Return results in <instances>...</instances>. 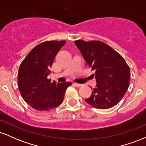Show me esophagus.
Segmentation results:
<instances>
[{"label": "esophagus", "instance_id": "obj_1", "mask_svg": "<svg viewBox=\"0 0 146 146\" xmlns=\"http://www.w3.org/2000/svg\"><path fill=\"white\" fill-rule=\"evenodd\" d=\"M74 84L75 85V86H78V87H80V86H82V84H78V83H76V82H75Z\"/></svg>", "mask_w": 146, "mask_h": 146}]
</instances>
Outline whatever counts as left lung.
Returning <instances> with one entry per match:
<instances>
[{
	"mask_svg": "<svg viewBox=\"0 0 146 146\" xmlns=\"http://www.w3.org/2000/svg\"><path fill=\"white\" fill-rule=\"evenodd\" d=\"M74 43L87 64L95 71L97 85L85 101L99 109L115 106L128 88L129 66L119 53L103 42L78 40Z\"/></svg>",
	"mask_w": 146,
	"mask_h": 146,
	"instance_id": "obj_1",
	"label": "left lung"
}]
</instances>
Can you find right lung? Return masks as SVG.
Wrapping results in <instances>:
<instances>
[{
  "instance_id": "obj_1",
  "label": "right lung",
  "mask_w": 146,
  "mask_h": 146,
  "mask_svg": "<svg viewBox=\"0 0 146 146\" xmlns=\"http://www.w3.org/2000/svg\"><path fill=\"white\" fill-rule=\"evenodd\" d=\"M65 43V40L42 42L28 53L20 65V93L23 100L36 110H49L61 104L66 88L72 84L51 82L47 78L55 57Z\"/></svg>"
}]
</instances>
